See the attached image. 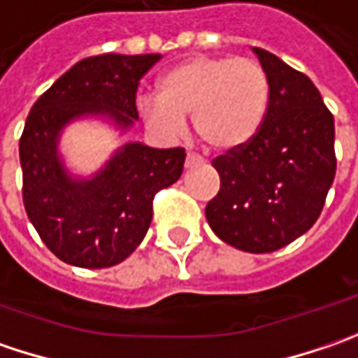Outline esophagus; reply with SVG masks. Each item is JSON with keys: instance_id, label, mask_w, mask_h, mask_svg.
Here are the masks:
<instances>
[{"instance_id": "obj_1", "label": "esophagus", "mask_w": 358, "mask_h": 358, "mask_svg": "<svg viewBox=\"0 0 358 358\" xmlns=\"http://www.w3.org/2000/svg\"><path fill=\"white\" fill-rule=\"evenodd\" d=\"M202 162V158L194 154V152H188V156H186V168H190V166H196V164Z\"/></svg>"}]
</instances>
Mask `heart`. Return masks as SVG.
I'll return each mask as SVG.
<instances>
[{
    "label": "heart",
    "instance_id": "1",
    "mask_svg": "<svg viewBox=\"0 0 358 358\" xmlns=\"http://www.w3.org/2000/svg\"><path fill=\"white\" fill-rule=\"evenodd\" d=\"M271 84L255 59L192 55L164 73L158 98L140 101L150 128L176 136L192 117L198 138L216 152H236L260 132Z\"/></svg>",
    "mask_w": 358,
    "mask_h": 358
}]
</instances>
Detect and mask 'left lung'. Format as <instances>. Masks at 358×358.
I'll return each instance as SVG.
<instances>
[{
    "mask_svg": "<svg viewBox=\"0 0 358 358\" xmlns=\"http://www.w3.org/2000/svg\"><path fill=\"white\" fill-rule=\"evenodd\" d=\"M271 84V100L257 138L218 156L220 190L206 204V220L226 244L274 252L317 222L333 186L334 117L315 84L266 50L252 48Z\"/></svg>",
    "mask_w": 358,
    "mask_h": 358,
    "instance_id": "left-lung-1",
    "label": "left lung"
}]
</instances>
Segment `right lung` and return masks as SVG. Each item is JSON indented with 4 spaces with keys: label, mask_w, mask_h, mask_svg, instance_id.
Returning a JSON list of instances; mask_svg holds the SVG:
<instances>
[{
    "label": "right lung",
    "mask_w": 358,
    "mask_h": 358,
    "mask_svg": "<svg viewBox=\"0 0 358 358\" xmlns=\"http://www.w3.org/2000/svg\"><path fill=\"white\" fill-rule=\"evenodd\" d=\"M160 54L86 57L39 96L20 140L24 206L39 238L55 257L80 268H108L144 241L158 190L184 168L182 148L124 144L90 178H76L57 144L73 120L108 117L126 132L138 120L136 92Z\"/></svg>",
    "instance_id": "add662e5"
}]
</instances>
